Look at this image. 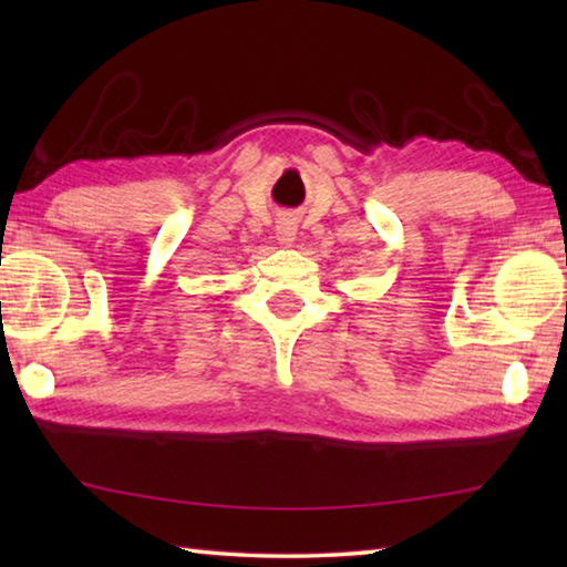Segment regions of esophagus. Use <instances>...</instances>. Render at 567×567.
<instances>
[{
	"mask_svg": "<svg viewBox=\"0 0 567 567\" xmlns=\"http://www.w3.org/2000/svg\"><path fill=\"white\" fill-rule=\"evenodd\" d=\"M275 233H277V239H280V245L290 247V245L295 243V235H297V225H295V219H292V217H287V215L277 219Z\"/></svg>",
	"mask_w": 567,
	"mask_h": 567,
	"instance_id": "1",
	"label": "esophagus"
}]
</instances>
